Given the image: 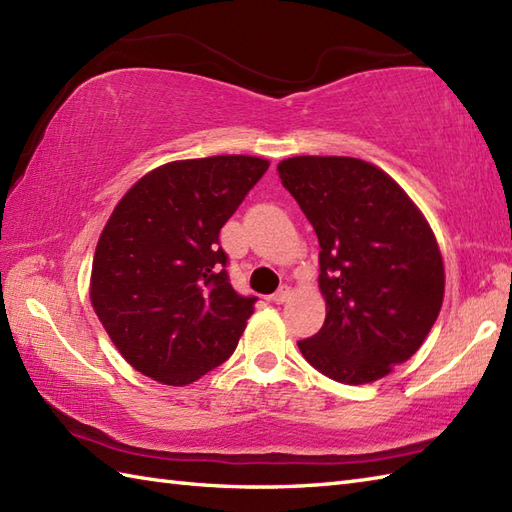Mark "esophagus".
Segmentation results:
<instances>
[{"mask_svg":"<svg viewBox=\"0 0 512 512\" xmlns=\"http://www.w3.org/2000/svg\"><path fill=\"white\" fill-rule=\"evenodd\" d=\"M290 299V288L288 286H281L275 295H270V301L273 303H286Z\"/></svg>","mask_w":512,"mask_h":512,"instance_id":"34e87169","label":"esophagus"}]
</instances>
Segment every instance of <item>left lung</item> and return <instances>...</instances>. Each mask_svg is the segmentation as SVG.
Listing matches in <instances>:
<instances>
[{
    "instance_id": "left-lung-1",
    "label": "left lung",
    "mask_w": 512,
    "mask_h": 512,
    "mask_svg": "<svg viewBox=\"0 0 512 512\" xmlns=\"http://www.w3.org/2000/svg\"><path fill=\"white\" fill-rule=\"evenodd\" d=\"M277 171L321 246L328 314L299 350L336 383H374L416 354L438 319L444 266L436 235L409 195L365 160L297 156Z\"/></svg>"
}]
</instances>
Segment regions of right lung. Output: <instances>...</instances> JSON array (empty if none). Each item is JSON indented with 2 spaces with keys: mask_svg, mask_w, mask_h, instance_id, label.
Listing matches in <instances>:
<instances>
[{
  "mask_svg": "<svg viewBox=\"0 0 512 512\" xmlns=\"http://www.w3.org/2000/svg\"><path fill=\"white\" fill-rule=\"evenodd\" d=\"M268 165L255 156L167 162L116 204L96 244L90 299L140 374L182 387L235 352L257 297L233 290L220 231Z\"/></svg>",
  "mask_w": 512,
  "mask_h": 512,
  "instance_id": "add662e5",
  "label": "right lung"
}]
</instances>
